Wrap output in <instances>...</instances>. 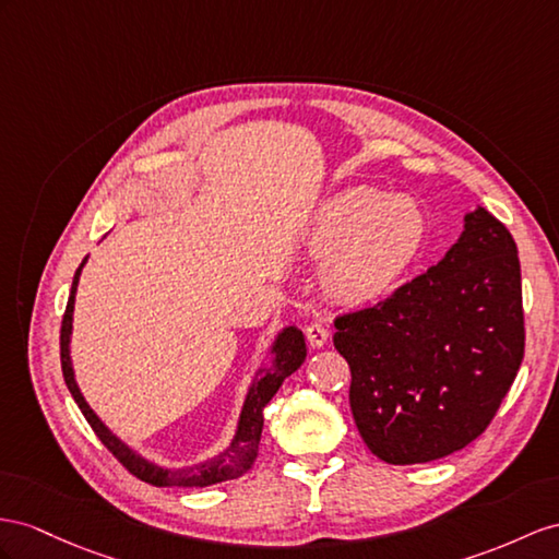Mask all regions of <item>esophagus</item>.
Here are the masks:
<instances>
[{
	"mask_svg": "<svg viewBox=\"0 0 559 559\" xmlns=\"http://www.w3.org/2000/svg\"><path fill=\"white\" fill-rule=\"evenodd\" d=\"M305 335H307V342H309L311 349H321L325 345V340H328V328L319 321H313L305 328Z\"/></svg>",
	"mask_w": 559,
	"mask_h": 559,
	"instance_id": "1",
	"label": "esophagus"
}]
</instances>
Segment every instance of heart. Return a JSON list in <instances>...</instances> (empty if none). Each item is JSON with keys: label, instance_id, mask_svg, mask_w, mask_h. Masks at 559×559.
<instances>
[{"label": "heart", "instance_id": "obj_1", "mask_svg": "<svg viewBox=\"0 0 559 559\" xmlns=\"http://www.w3.org/2000/svg\"><path fill=\"white\" fill-rule=\"evenodd\" d=\"M427 231L408 195L352 189L328 200L307 234L309 254L323 266L325 293L347 305L388 295L416 260Z\"/></svg>", "mask_w": 559, "mask_h": 559}]
</instances>
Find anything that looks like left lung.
Listing matches in <instances>:
<instances>
[{
    "instance_id": "obj_1",
    "label": "left lung",
    "mask_w": 559,
    "mask_h": 559,
    "mask_svg": "<svg viewBox=\"0 0 559 559\" xmlns=\"http://www.w3.org/2000/svg\"><path fill=\"white\" fill-rule=\"evenodd\" d=\"M335 328L354 423L380 461L461 451L491 425L524 359L514 238L477 207L437 266L373 307L340 313Z\"/></svg>"
}]
</instances>
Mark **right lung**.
Here are the masks:
<instances>
[{
	"instance_id": "add662e5",
	"label": "right lung",
	"mask_w": 559,
	"mask_h": 559,
	"mask_svg": "<svg viewBox=\"0 0 559 559\" xmlns=\"http://www.w3.org/2000/svg\"><path fill=\"white\" fill-rule=\"evenodd\" d=\"M84 262L75 271L73 288H70V297L66 305L63 321H61V368H63V380L68 384V390H70V394H73L75 404L80 406L82 416L87 418V423L92 425L94 435L102 439L104 447L112 455H116L118 461L127 469H130L136 479L153 484V486H189L191 489V486H210V484H219V481L246 475V472L252 467V463L257 461V451H260V437H262V427H264V406L271 402V399H274L283 380L293 376L295 370L307 359V345H305L302 331L290 325L276 337L274 349H271L276 356L274 368L264 370V373L252 382L246 404H242V413H240L238 429H236L231 447H228L224 453H219L217 457H212V461L193 465V467H183V469L157 467V465L148 463L146 457L136 455L130 447H124L118 437H112L108 432V427L96 418V413L87 406V402H84V396L78 390L73 366H70V331H73L75 293H78V281H80V271H82Z\"/></svg>"
}]
</instances>
